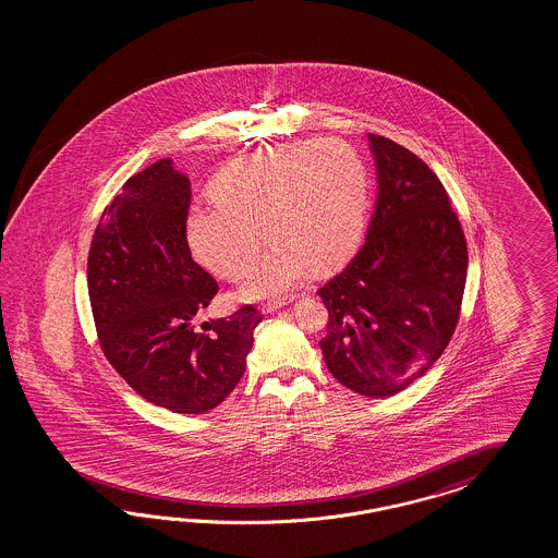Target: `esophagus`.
Returning a JSON list of instances; mask_svg holds the SVG:
<instances>
[{
	"mask_svg": "<svg viewBox=\"0 0 558 558\" xmlns=\"http://www.w3.org/2000/svg\"><path fill=\"white\" fill-rule=\"evenodd\" d=\"M290 301H292V299H280V301H274V303L264 304V306H262V311H264V313H274V311H278V308H282L284 304L290 303Z\"/></svg>",
	"mask_w": 558,
	"mask_h": 558,
	"instance_id": "esophagus-1",
	"label": "esophagus"
}]
</instances>
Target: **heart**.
Wrapping results in <instances>:
<instances>
[{"label": "heart", "instance_id": "obj_1", "mask_svg": "<svg viewBox=\"0 0 558 558\" xmlns=\"http://www.w3.org/2000/svg\"><path fill=\"white\" fill-rule=\"evenodd\" d=\"M217 203L187 210V245L206 270L236 280L262 245L271 250L239 288L259 301L287 292L315 266L327 270L350 254L364 225L366 171L339 141H304L239 157L213 182Z\"/></svg>", "mask_w": 558, "mask_h": 558}]
</instances>
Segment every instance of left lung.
Listing matches in <instances>:
<instances>
[{
    "label": "left lung",
    "mask_w": 558,
    "mask_h": 558,
    "mask_svg": "<svg viewBox=\"0 0 558 558\" xmlns=\"http://www.w3.org/2000/svg\"><path fill=\"white\" fill-rule=\"evenodd\" d=\"M376 203L366 241L319 296L323 360L343 387L392 397L429 371L457 329L469 252L438 175L415 153L368 135Z\"/></svg>",
    "instance_id": "1"
}]
</instances>
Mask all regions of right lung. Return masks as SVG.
<instances>
[{
	"mask_svg": "<svg viewBox=\"0 0 558 558\" xmlns=\"http://www.w3.org/2000/svg\"><path fill=\"white\" fill-rule=\"evenodd\" d=\"M190 180L159 159L106 206L87 257V290L101 350L153 405L206 413L241 380L262 315L243 306L196 327L217 280L192 259Z\"/></svg>",
	"mask_w": 558,
	"mask_h": 558,
	"instance_id": "right-lung-1",
	"label": "right lung"
}]
</instances>
